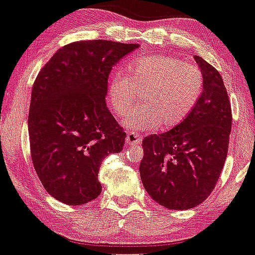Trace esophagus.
I'll return each instance as SVG.
<instances>
[{"instance_id":"esophagus-1","label":"esophagus","mask_w":255,"mask_h":255,"mask_svg":"<svg viewBox=\"0 0 255 255\" xmlns=\"http://www.w3.org/2000/svg\"><path fill=\"white\" fill-rule=\"evenodd\" d=\"M125 141H127L128 146H136V144L141 143V137L135 132H128Z\"/></svg>"}]
</instances>
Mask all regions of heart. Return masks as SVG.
<instances>
[{
  "mask_svg": "<svg viewBox=\"0 0 255 255\" xmlns=\"http://www.w3.org/2000/svg\"><path fill=\"white\" fill-rule=\"evenodd\" d=\"M203 91V74L198 67L172 56H146L132 59L127 74L114 72L107 86L106 100L116 117L128 118V128L154 130L158 125L171 128L181 124L196 107Z\"/></svg>",
  "mask_w": 255,
  "mask_h": 255,
  "instance_id": "b5f03b06",
  "label": "heart"
}]
</instances>
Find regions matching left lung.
<instances>
[{"instance_id": "8db88e82", "label": "left lung", "mask_w": 255, "mask_h": 255, "mask_svg": "<svg viewBox=\"0 0 255 255\" xmlns=\"http://www.w3.org/2000/svg\"><path fill=\"white\" fill-rule=\"evenodd\" d=\"M203 91L193 111L168 132L146 136L139 164L142 183L168 209L197 207L214 190L225 164L232 112L223 78L202 57Z\"/></svg>"}]
</instances>
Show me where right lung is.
<instances>
[{"mask_svg":"<svg viewBox=\"0 0 255 255\" xmlns=\"http://www.w3.org/2000/svg\"><path fill=\"white\" fill-rule=\"evenodd\" d=\"M137 43L76 41L41 69L30 101V152L43 187L57 201L81 205L100 196L98 170L122 152L127 133L106 105L108 76Z\"/></svg>","mask_w":255,"mask_h":255,"instance_id":"obj_1","label":"right lung"}]
</instances>
